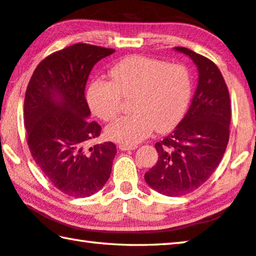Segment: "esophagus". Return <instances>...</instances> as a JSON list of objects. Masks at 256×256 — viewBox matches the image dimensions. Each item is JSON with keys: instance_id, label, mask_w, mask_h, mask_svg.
<instances>
[{"instance_id": "esophagus-1", "label": "esophagus", "mask_w": 256, "mask_h": 256, "mask_svg": "<svg viewBox=\"0 0 256 256\" xmlns=\"http://www.w3.org/2000/svg\"><path fill=\"white\" fill-rule=\"evenodd\" d=\"M118 149L122 151H126V150H134L136 149V144H118Z\"/></svg>"}]
</instances>
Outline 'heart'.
<instances>
[{"instance_id": "1", "label": "heart", "mask_w": 256, "mask_h": 256, "mask_svg": "<svg viewBox=\"0 0 256 256\" xmlns=\"http://www.w3.org/2000/svg\"><path fill=\"white\" fill-rule=\"evenodd\" d=\"M112 81L96 79L86 92L90 110L105 122L114 120L130 99L132 112L112 123L107 136L122 144H136L154 130L168 131L183 118L192 94V79L182 64L142 55L128 56L112 66Z\"/></svg>"}]
</instances>
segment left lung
Returning a JSON list of instances; mask_svg holds the SVG:
<instances>
[{
    "mask_svg": "<svg viewBox=\"0 0 256 256\" xmlns=\"http://www.w3.org/2000/svg\"><path fill=\"white\" fill-rule=\"evenodd\" d=\"M198 71V86L184 118L154 144L158 162L144 180L167 196H185L208 180L222 162L229 140L232 106L222 72L211 60L185 47Z\"/></svg>",
    "mask_w": 256,
    "mask_h": 256,
    "instance_id": "obj_1",
    "label": "left lung"
}]
</instances>
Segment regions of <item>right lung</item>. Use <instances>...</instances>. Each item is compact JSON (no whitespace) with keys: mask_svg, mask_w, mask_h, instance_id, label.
<instances>
[{"mask_svg":"<svg viewBox=\"0 0 256 256\" xmlns=\"http://www.w3.org/2000/svg\"><path fill=\"white\" fill-rule=\"evenodd\" d=\"M114 52L84 42L55 52L38 64L26 90L30 152L50 183L70 196H92L110 176L116 146H88L102 128L88 120L84 89L94 64Z\"/></svg>","mask_w":256,"mask_h":256,"instance_id":"right-lung-1","label":"right lung"}]
</instances>
